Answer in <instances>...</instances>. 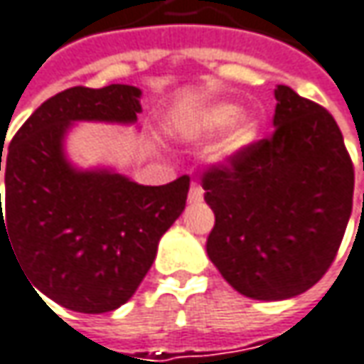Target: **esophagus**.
Masks as SVG:
<instances>
[{"mask_svg":"<svg viewBox=\"0 0 364 364\" xmlns=\"http://www.w3.org/2000/svg\"><path fill=\"white\" fill-rule=\"evenodd\" d=\"M203 200V188L193 184L191 186V193H188V203H200Z\"/></svg>","mask_w":364,"mask_h":364,"instance_id":"esophagus-1","label":"esophagus"}]
</instances>
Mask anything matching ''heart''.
Returning a JSON list of instances; mask_svg holds the SVG:
<instances>
[{
  "mask_svg": "<svg viewBox=\"0 0 364 364\" xmlns=\"http://www.w3.org/2000/svg\"><path fill=\"white\" fill-rule=\"evenodd\" d=\"M240 107L230 101H215L200 109L193 112L182 124V136L188 141H207L215 136L218 132L228 128L223 132L220 143L215 144L211 159L215 164H228L240 157L250 144L257 139V124L252 117L238 116Z\"/></svg>",
  "mask_w": 364,
  "mask_h": 364,
  "instance_id": "heart-1",
  "label": "heart"
}]
</instances>
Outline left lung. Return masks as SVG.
Here are the masks:
<instances>
[{
	"instance_id": "1",
	"label": "left lung",
	"mask_w": 364,
	"mask_h": 364,
	"mask_svg": "<svg viewBox=\"0 0 364 364\" xmlns=\"http://www.w3.org/2000/svg\"><path fill=\"white\" fill-rule=\"evenodd\" d=\"M273 134L203 176L215 225L207 255L255 300H286L315 286L336 259L352 213L354 169L321 105L275 89Z\"/></svg>"
}]
</instances>
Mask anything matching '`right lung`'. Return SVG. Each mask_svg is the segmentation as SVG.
Returning <instances> with one entry per match:
<instances>
[{
  "label": "right lung",
  "mask_w": 364,
  "mask_h": 364,
  "mask_svg": "<svg viewBox=\"0 0 364 364\" xmlns=\"http://www.w3.org/2000/svg\"><path fill=\"white\" fill-rule=\"evenodd\" d=\"M141 95L130 85L58 92L8 149L0 247L12 245L37 296L76 313H109L132 299L186 205L188 176L143 186L114 168H78L65 155L78 122L134 126Z\"/></svg>",
  "instance_id": "obj_1"
}]
</instances>
